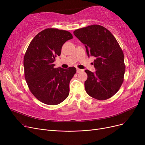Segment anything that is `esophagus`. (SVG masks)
<instances>
[{
  "mask_svg": "<svg viewBox=\"0 0 145 145\" xmlns=\"http://www.w3.org/2000/svg\"><path fill=\"white\" fill-rule=\"evenodd\" d=\"M83 71L82 69H76L77 73H80V72H83Z\"/></svg>",
  "mask_w": 145,
  "mask_h": 145,
  "instance_id": "34e87169",
  "label": "esophagus"
}]
</instances>
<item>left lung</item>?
Segmentation results:
<instances>
[{"label": "left lung", "instance_id": "8db88e82", "mask_svg": "<svg viewBox=\"0 0 145 145\" xmlns=\"http://www.w3.org/2000/svg\"><path fill=\"white\" fill-rule=\"evenodd\" d=\"M74 36L85 44L88 57L94 56L95 72H85L86 93L97 100L113 96L123 82L124 55L115 37L105 27L93 25L76 30Z\"/></svg>", "mask_w": 145, "mask_h": 145}]
</instances>
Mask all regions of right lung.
I'll use <instances>...</instances> for the list:
<instances>
[{
	"mask_svg": "<svg viewBox=\"0 0 145 145\" xmlns=\"http://www.w3.org/2000/svg\"><path fill=\"white\" fill-rule=\"evenodd\" d=\"M72 38L66 30L48 28L29 45L24 59L25 77L30 92L42 103L58 105L69 94V83L76 69L54 68L53 62L60 55L63 44Z\"/></svg>",
	"mask_w": 145,
	"mask_h": 145,
	"instance_id": "add662e5",
	"label": "right lung"
}]
</instances>
